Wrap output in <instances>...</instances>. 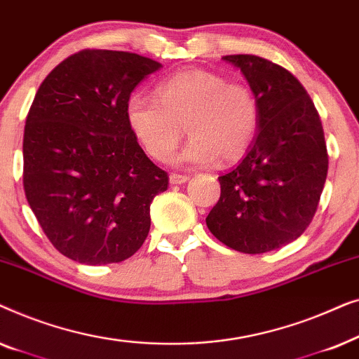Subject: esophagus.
Returning a JSON list of instances; mask_svg holds the SVG:
<instances>
[{
	"label": "esophagus",
	"instance_id": "34e87169",
	"mask_svg": "<svg viewBox=\"0 0 359 359\" xmlns=\"http://www.w3.org/2000/svg\"><path fill=\"white\" fill-rule=\"evenodd\" d=\"M189 180V176H186V175H176V173H173L170 176V183L171 184H184L186 181Z\"/></svg>",
	"mask_w": 359,
	"mask_h": 359
}]
</instances>
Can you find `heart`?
Masks as SVG:
<instances>
[{
  "label": "heart",
  "instance_id": "b5f03b06",
  "mask_svg": "<svg viewBox=\"0 0 359 359\" xmlns=\"http://www.w3.org/2000/svg\"><path fill=\"white\" fill-rule=\"evenodd\" d=\"M156 100L132 95L126 102L129 129L151 158L166 161L183 137L191 139L176 165L233 161L252 144L258 126V104L247 86L219 73L188 70L158 83Z\"/></svg>",
  "mask_w": 359,
  "mask_h": 359
}]
</instances>
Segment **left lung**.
Returning a JSON list of instances; mask_svg holds the SVG:
<instances>
[{"label":"left lung","instance_id":"obj_1","mask_svg":"<svg viewBox=\"0 0 359 359\" xmlns=\"http://www.w3.org/2000/svg\"><path fill=\"white\" fill-rule=\"evenodd\" d=\"M258 104L257 137L240 163L219 176L220 199L205 224L242 253H266L301 237L316 214L328 155L320 117L287 70L257 55H225Z\"/></svg>","mask_w":359,"mask_h":359}]
</instances>
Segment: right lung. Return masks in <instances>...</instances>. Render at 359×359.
I'll use <instances>...</instances> for the list:
<instances>
[{
  "label": "right lung",
  "mask_w": 359,
  "mask_h": 359,
  "mask_svg": "<svg viewBox=\"0 0 359 359\" xmlns=\"http://www.w3.org/2000/svg\"><path fill=\"white\" fill-rule=\"evenodd\" d=\"M160 68L137 53L81 50L39 86L24 127V191L43 233L73 262H124L149 235L150 204L168 175L132 134L126 102Z\"/></svg>",
  "instance_id": "add662e5"
}]
</instances>
